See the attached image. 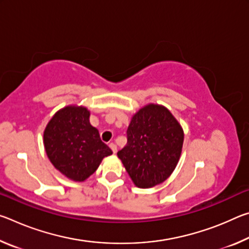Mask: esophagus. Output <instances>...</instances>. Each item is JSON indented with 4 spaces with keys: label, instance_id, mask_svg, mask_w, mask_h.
<instances>
[{
    "label": "esophagus",
    "instance_id": "1",
    "mask_svg": "<svg viewBox=\"0 0 249 249\" xmlns=\"http://www.w3.org/2000/svg\"><path fill=\"white\" fill-rule=\"evenodd\" d=\"M109 148H111L112 149V151H113V153H114V154H116V151H117V147H116V145L114 144V142H109Z\"/></svg>",
    "mask_w": 249,
    "mask_h": 249
}]
</instances>
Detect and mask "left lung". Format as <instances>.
<instances>
[{"instance_id": "1", "label": "left lung", "mask_w": 249, "mask_h": 249, "mask_svg": "<svg viewBox=\"0 0 249 249\" xmlns=\"http://www.w3.org/2000/svg\"><path fill=\"white\" fill-rule=\"evenodd\" d=\"M183 138L182 127L169 109L148 104L132 117L127 144L117 156L136 187L153 188L175 170Z\"/></svg>"}]
</instances>
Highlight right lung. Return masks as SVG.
<instances>
[{
  "instance_id": "1",
  "label": "right lung",
  "mask_w": 249,
  "mask_h": 249,
  "mask_svg": "<svg viewBox=\"0 0 249 249\" xmlns=\"http://www.w3.org/2000/svg\"><path fill=\"white\" fill-rule=\"evenodd\" d=\"M87 107L69 105L59 109L44 132V145L50 162L73 181H84L94 174L104 157L112 155L90 124Z\"/></svg>"
}]
</instances>
